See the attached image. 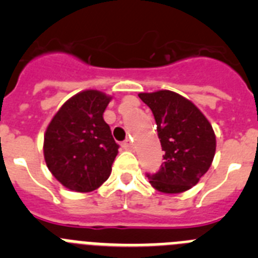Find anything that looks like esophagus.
<instances>
[{
	"instance_id": "obj_1",
	"label": "esophagus",
	"mask_w": 258,
	"mask_h": 258,
	"mask_svg": "<svg viewBox=\"0 0 258 258\" xmlns=\"http://www.w3.org/2000/svg\"><path fill=\"white\" fill-rule=\"evenodd\" d=\"M122 149H125V150L133 149V143H132V141L131 140H125L124 142H122Z\"/></svg>"
}]
</instances>
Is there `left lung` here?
Segmentation results:
<instances>
[{"mask_svg": "<svg viewBox=\"0 0 258 258\" xmlns=\"http://www.w3.org/2000/svg\"><path fill=\"white\" fill-rule=\"evenodd\" d=\"M151 108L164 163L147 174L152 187L164 194L190 190L208 172L216 152V136L207 117L191 101L170 90L141 93Z\"/></svg>", "mask_w": 258, "mask_h": 258, "instance_id": "obj_1", "label": "left lung"}]
</instances>
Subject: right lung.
Returning a JSON list of instances; mask_svg holds the SVG:
<instances>
[{"mask_svg":"<svg viewBox=\"0 0 258 258\" xmlns=\"http://www.w3.org/2000/svg\"><path fill=\"white\" fill-rule=\"evenodd\" d=\"M111 99L99 90L79 93L59 108L45 132L47 168L70 190L94 191L111 174L118 152V145L103 120Z\"/></svg>","mask_w":258,"mask_h":258,"instance_id":"1","label":"right lung"}]
</instances>
